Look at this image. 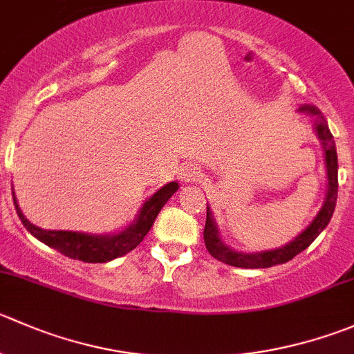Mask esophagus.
Wrapping results in <instances>:
<instances>
[{
  "label": "esophagus",
  "instance_id": "esophagus-1",
  "mask_svg": "<svg viewBox=\"0 0 354 354\" xmlns=\"http://www.w3.org/2000/svg\"><path fill=\"white\" fill-rule=\"evenodd\" d=\"M198 174H201V169L195 164H185L180 171V178L183 181H194L195 178H198Z\"/></svg>",
  "mask_w": 354,
  "mask_h": 354
}]
</instances>
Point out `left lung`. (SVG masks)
Returning a JSON list of instances; mask_svg holds the SVG:
<instances>
[{
    "instance_id": "left-lung-1",
    "label": "left lung",
    "mask_w": 354,
    "mask_h": 354,
    "mask_svg": "<svg viewBox=\"0 0 354 354\" xmlns=\"http://www.w3.org/2000/svg\"><path fill=\"white\" fill-rule=\"evenodd\" d=\"M299 111L310 112V114L318 115L317 122V133L320 136V140L324 142L325 147V160H327V173H328V194L325 198V204L322 207V211L318 212V216L315 218V221L297 236L296 240H292L290 243H287L282 249L268 250V252H257V254H243L232 250L230 247H226L225 243L219 240L218 236V228H216V223L212 219L211 212L207 207V216H205V226H204V242L207 247L209 254L212 257H216L221 263L230 264V266H236V268H270V266H275V264L287 263V261L292 259L294 256H297L299 252H303L306 247L311 245L315 239L324 232L325 226L330 221L332 214H334L335 209V201H337V152H335V143L332 140V133L328 129L327 122L322 118L320 112L313 105H304Z\"/></svg>"
}]
</instances>
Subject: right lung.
<instances>
[{
  "label": "right lung",
  "instance_id": "right-lung-1",
  "mask_svg": "<svg viewBox=\"0 0 354 354\" xmlns=\"http://www.w3.org/2000/svg\"><path fill=\"white\" fill-rule=\"evenodd\" d=\"M178 190V183H167L166 187L160 188L157 194H153L149 201L143 204L142 211H140L138 219L135 225L126 228L124 232L118 233L114 236H91L84 235V233H74V232H48V230H41L39 226H34L32 223L27 221L24 214L20 212V207L17 205L15 197H13V204H15L17 214H19L20 221L24 223L29 233H32L37 240L46 243L51 249L58 250L64 256L71 257V259L84 261V263H105V261L115 259L119 256H124L126 252L135 249L143 236L149 233L150 226L156 221L157 214L166 204L167 198Z\"/></svg>",
  "mask_w": 354,
  "mask_h": 354
}]
</instances>
